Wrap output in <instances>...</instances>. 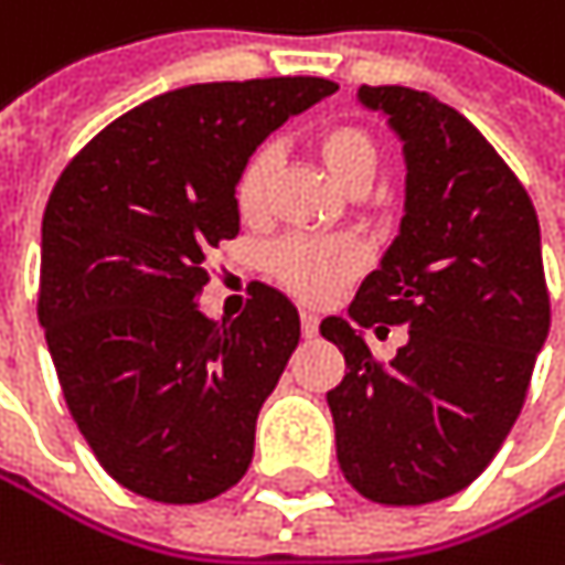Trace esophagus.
<instances>
[{
  "instance_id": "esophagus-1",
  "label": "esophagus",
  "mask_w": 565,
  "mask_h": 565,
  "mask_svg": "<svg viewBox=\"0 0 565 565\" xmlns=\"http://www.w3.org/2000/svg\"><path fill=\"white\" fill-rule=\"evenodd\" d=\"M300 330H303L307 339H313L317 330H320V317H317V313H310V310H303V313H300Z\"/></svg>"
}]
</instances>
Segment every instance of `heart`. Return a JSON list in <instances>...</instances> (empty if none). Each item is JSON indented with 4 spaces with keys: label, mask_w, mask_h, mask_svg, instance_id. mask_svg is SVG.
<instances>
[{
    "label": "heart",
    "mask_w": 565,
    "mask_h": 565,
    "mask_svg": "<svg viewBox=\"0 0 565 565\" xmlns=\"http://www.w3.org/2000/svg\"><path fill=\"white\" fill-rule=\"evenodd\" d=\"M317 154L323 158L327 171L345 190L369 186L379 168L382 151L379 141L359 126H330L317 135ZM278 171V148L258 145L238 168L232 200L245 223H258L268 213L271 180ZM365 262V248L359 238L330 235V238H310V235H287L268 252V268L275 281L294 297L303 300H327L342 284L349 281Z\"/></svg>",
    "instance_id": "heart-1"
}]
</instances>
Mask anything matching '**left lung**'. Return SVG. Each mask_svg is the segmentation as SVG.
Segmentation results:
<instances>
[{"instance_id":"left-lung-1","label":"left lung","mask_w":565,"mask_h":565,"mask_svg":"<svg viewBox=\"0 0 565 565\" xmlns=\"http://www.w3.org/2000/svg\"><path fill=\"white\" fill-rule=\"evenodd\" d=\"M359 99L401 135L407 196L401 235L349 320L320 323L345 355V379L327 394L335 456L369 501L430 504L486 472L524 407L550 333L540 223L462 113L411 86H362ZM379 322L408 327L391 363L361 339Z\"/></svg>"}]
</instances>
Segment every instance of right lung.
Returning <instances> with one entry per match:
<instances>
[{
    "label": "right lung",
    "instance_id": "right-lung-1",
    "mask_svg": "<svg viewBox=\"0 0 565 565\" xmlns=\"http://www.w3.org/2000/svg\"><path fill=\"white\" fill-rule=\"evenodd\" d=\"M335 89L268 77L161 93L109 122L51 190L38 320L79 434L141 498L200 504L252 462L300 317L268 284L223 323L196 297L206 255L238 235L242 161Z\"/></svg>",
    "mask_w": 565,
    "mask_h": 565
}]
</instances>
